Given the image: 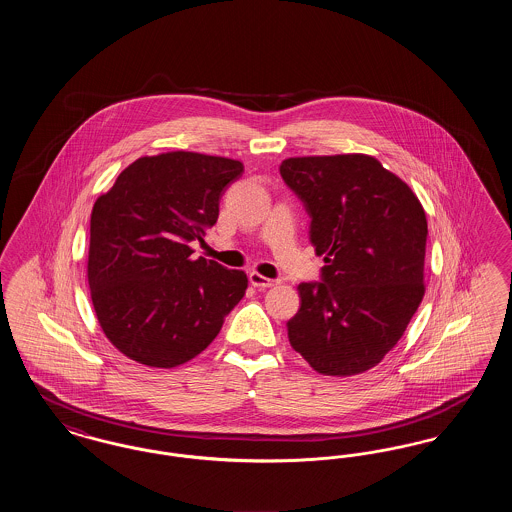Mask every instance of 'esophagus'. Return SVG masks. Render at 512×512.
I'll return each mask as SVG.
<instances>
[{
	"label": "esophagus",
	"instance_id": "esophagus-1",
	"mask_svg": "<svg viewBox=\"0 0 512 512\" xmlns=\"http://www.w3.org/2000/svg\"><path fill=\"white\" fill-rule=\"evenodd\" d=\"M249 282H251V286H255V288H259V290H267V288H274V286H278L280 282L278 280H272V278H267V276H263V274H259V272H249Z\"/></svg>",
	"mask_w": 512,
	"mask_h": 512
}]
</instances>
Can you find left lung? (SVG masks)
Here are the masks:
<instances>
[{
    "instance_id": "left-lung-1",
    "label": "left lung",
    "mask_w": 512,
    "mask_h": 512,
    "mask_svg": "<svg viewBox=\"0 0 512 512\" xmlns=\"http://www.w3.org/2000/svg\"><path fill=\"white\" fill-rule=\"evenodd\" d=\"M280 174L303 199L326 263L322 282L297 286L290 343L318 374H361L401 340L426 292L424 207L365 153L290 157Z\"/></svg>"
}]
</instances>
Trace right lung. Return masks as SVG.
I'll use <instances>...</instances> for the list:
<instances>
[{
  "label": "right lung",
  "mask_w": 512,
  "mask_h": 512,
  "mask_svg": "<svg viewBox=\"0 0 512 512\" xmlns=\"http://www.w3.org/2000/svg\"><path fill=\"white\" fill-rule=\"evenodd\" d=\"M242 161L195 151L146 155L99 195L90 220L88 284L99 326L124 357L174 368L217 338L247 290L244 270L194 259L219 219Z\"/></svg>",
  "instance_id": "obj_1"
}]
</instances>
